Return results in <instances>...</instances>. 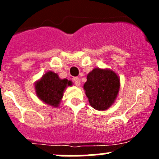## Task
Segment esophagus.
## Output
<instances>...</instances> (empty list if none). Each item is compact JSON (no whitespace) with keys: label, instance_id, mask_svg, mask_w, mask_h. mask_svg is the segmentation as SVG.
I'll return each instance as SVG.
<instances>
[{"label":"esophagus","instance_id":"34e87169","mask_svg":"<svg viewBox=\"0 0 159 159\" xmlns=\"http://www.w3.org/2000/svg\"><path fill=\"white\" fill-rule=\"evenodd\" d=\"M73 82L75 83V85L77 86H79L80 85V79L78 77H75V78H73Z\"/></svg>","mask_w":159,"mask_h":159}]
</instances>
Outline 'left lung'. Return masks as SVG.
I'll use <instances>...</instances> for the list:
<instances>
[{
    "mask_svg": "<svg viewBox=\"0 0 159 159\" xmlns=\"http://www.w3.org/2000/svg\"><path fill=\"white\" fill-rule=\"evenodd\" d=\"M119 88V78L116 74L100 68H94L90 72L84 84L90 105L99 111L106 110L114 103Z\"/></svg>",
    "mask_w": 159,
    "mask_h": 159,
    "instance_id": "1",
    "label": "left lung"
}]
</instances>
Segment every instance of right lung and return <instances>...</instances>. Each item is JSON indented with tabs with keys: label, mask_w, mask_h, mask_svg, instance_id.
<instances>
[{
	"label": "right lung",
	"mask_w": 159,
	"mask_h": 159,
	"mask_svg": "<svg viewBox=\"0 0 159 159\" xmlns=\"http://www.w3.org/2000/svg\"><path fill=\"white\" fill-rule=\"evenodd\" d=\"M71 82L67 79H60L57 74L48 71L35 85L38 98L52 106L57 107L63 97L64 90Z\"/></svg>",
	"instance_id": "right-lung-1"
}]
</instances>
